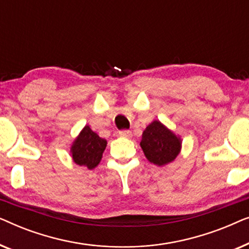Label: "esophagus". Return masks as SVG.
Listing matches in <instances>:
<instances>
[{"mask_svg": "<svg viewBox=\"0 0 249 249\" xmlns=\"http://www.w3.org/2000/svg\"><path fill=\"white\" fill-rule=\"evenodd\" d=\"M119 135H120V137L130 138L132 134H131L130 130H121V131H119Z\"/></svg>", "mask_w": 249, "mask_h": 249, "instance_id": "34e87169", "label": "esophagus"}]
</instances>
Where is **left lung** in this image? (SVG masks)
<instances>
[{"mask_svg": "<svg viewBox=\"0 0 249 249\" xmlns=\"http://www.w3.org/2000/svg\"><path fill=\"white\" fill-rule=\"evenodd\" d=\"M181 138L162 124L154 120L142 132L141 147L153 164L164 166L173 162L181 151Z\"/></svg>", "mask_w": 249, "mask_h": 249, "instance_id": "left-lung-1", "label": "left lung"}]
</instances>
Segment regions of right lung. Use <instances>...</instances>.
<instances>
[{
  "label": "right lung",
  "mask_w": 249,
  "mask_h": 249,
  "mask_svg": "<svg viewBox=\"0 0 249 249\" xmlns=\"http://www.w3.org/2000/svg\"><path fill=\"white\" fill-rule=\"evenodd\" d=\"M107 142L93 131L88 124L74 138L70 147L72 161L77 165L93 170L100 164Z\"/></svg>",
  "instance_id": "obj_1"
}]
</instances>
